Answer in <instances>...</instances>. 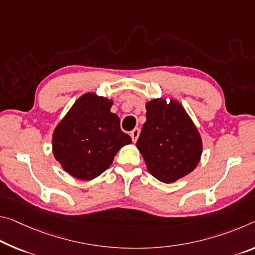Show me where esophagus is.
<instances>
[{
  "mask_svg": "<svg viewBox=\"0 0 255 255\" xmlns=\"http://www.w3.org/2000/svg\"><path fill=\"white\" fill-rule=\"evenodd\" d=\"M139 129L138 128H135L134 130H131L130 131V137H131V139H132V142H136L137 139H138V137H139Z\"/></svg>",
  "mask_w": 255,
  "mask_h": 255,
  "instance_id": "esophagus-1",
  "label": "esophagus"
}]
</instances>
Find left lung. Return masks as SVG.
<instances>
[{
    "instance_id": "8db88e82",
    "label": "left lung",
    "mask_w": 255,
    "mask_h": 255,
    "mask_svg": "<svg viewBox=\"0 0 255 255\" xmlns=\"http://www.w3.org/2000/svg\"><path fill=\"white\" fill-rule=\"evenodd\" d=\"M145 121L136 146L148 172L165 184L191 173L200 163L203 143L199 129L181 106L170 99L145 103Z\"/></svg>"
}]
</instances>
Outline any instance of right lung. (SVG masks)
<instances>
[{
  "instance_id": "add662e5",
  "label": "right lung",
  "mask_w": 255,
  "mask_h": 255,
  "mask_svg": "<svg viewBox=\"0 0 255 255\" xmlns=\"http://www.w3.org/2000/svg\"><path fill=\"white\" fill-rule=\"evenodd\" d=\"M112 99L87 92L76 100L52 135V152L64 171L93 180L112 164L117 153L131 143L111 112Z\"/></svg>"
}]
</instances>
